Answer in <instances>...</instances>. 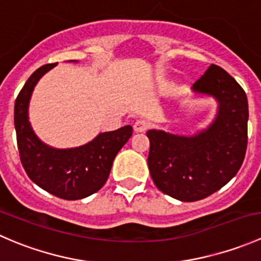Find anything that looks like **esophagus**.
Masks as SVG:
<instances>
[{"mask_svg":"<svg viewBox=\"0 0 261 261\" xmlns=\"http://www.w3.org/2000/svg\"><path fill=\"white\" fill-rule=\"evenodd\" d=\"M149 128V122L146 120H138L135 123H134V130L136 133H144Z\"/></svg>","mask_w":261,"mask_h":261,"instance_id":"obj_1","label":"esophagus"}]
</instances>
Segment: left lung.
I'll list each match as a JSON object with an SVG mask.
<instances>
[{
    "instance_id": "1",
    "label": "left lung",
    "mask_w": 261,
    "mask_h": 261,
    "mask_svg": "<svg viewBox=\"0 0 261 261\" xmlns=\"http://www.w3.org/2000/svg\"><path fill=\"white\" fill-rule=\"evenodd\" d=\"M215 97L218 111L206 130L179 136L149 130L150 175L163 193L181 202L211 196L238 174L247 147L246 93L225 69L211 64L192 87Z\"/></svg>"
}]
</instances>
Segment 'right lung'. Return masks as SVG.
<instances>
[{
    "label": "right lung",
    "instance_id": "obj_1",
    "mask_svg": "<svg viewBox=\"0 0 261 261\" xmlns=\"http://www.w3.org/2000/svg\"><path fill=\"white\" fill-rule=\"evenodd\" d=\"M55 65H43L26 81L15 101V130L21 164L29 178L55 197L74 201L103 187L115 156L133 135V127L127 125L102 133L86 145L72 149H54L39 140L29 122V102L38 81Z\"/></svg>",
    "mask_w": 261,
    "mask_h": 261
}]
</instances>
